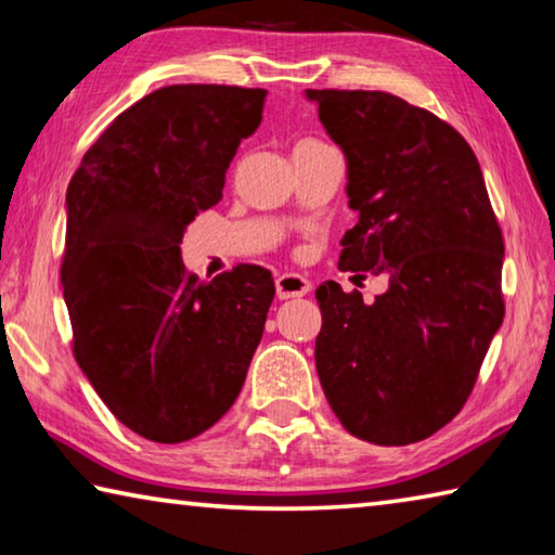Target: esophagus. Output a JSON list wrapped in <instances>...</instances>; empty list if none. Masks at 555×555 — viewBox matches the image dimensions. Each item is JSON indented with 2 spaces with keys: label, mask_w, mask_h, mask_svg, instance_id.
Wrapping results in <instances>:
<instances>
[{
  "label": "esophagus",
  "mask_w": 555,
  "mask_h": 555,
  "mask_svg": "<svg viewBox=\"0 0 555 555\" xmlns=\"http://www.w3.org/2000/svg\"><path fill=\"white\" fill-rule=\"evenodd\" d=\"M311 291V281L300 274H281L276 276V296L281 300L288 298H300Z\"/></svg>",
  "instance_id": "obj_1"
}]
</instances>
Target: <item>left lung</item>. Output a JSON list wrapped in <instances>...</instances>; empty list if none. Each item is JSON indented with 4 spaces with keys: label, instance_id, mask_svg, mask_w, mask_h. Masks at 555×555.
<instances>
[{
    "label": "left lung",
    "instance_id": "1",
    "mask_svg": "<svg viewBox=\"0 0 555 555\" xmlns=\"http://www.w3.org/2000/svg\"><path fill=\"white\" fill-rule=\"evenodd\" d=\"M343 149L347 205L337 267L387 276L364 304L325 281L315 370L352 436L409 446L463 409L504 318V240L469 144L448 121L379 90H306Z\"/></svg>",
    "mask_w": 555,
    "mask_h": 555
}]
</instances>
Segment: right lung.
<instances>
[{
    "label": "right lung",
    "mask_w": 555,
    "mask_h": 555,
    "mask_svg": "<svg viewBox=\"0 0 555 555\" xmlns=\"http://www.w3.org/2000/svg\"><path fill=\"white\" fill-rule=\"evenodd\" d=\"M267 90L168 86L134 102L82 156L65 193L61 284L73 352L127 428L183 443L230 411L274 300L269 269L198 281L181 242L222 198Z\"/></svg>",
    "instance_id": "1"
}]
</instances>
